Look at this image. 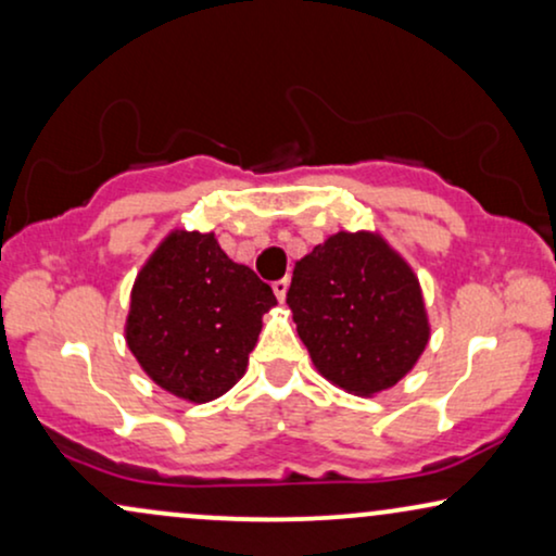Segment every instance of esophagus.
Here are the masks:
<instances>
[{"label": "esophagus", "mask_w": 556, "mask_h": 556, "mask_svg": "<svg viewBox=\"0 0 556 556\" xmlns=\"http://www.w3.org/2000/svg\"><path fill=\"white\" fill-rule=\"evenodd\" d=\"M271 290H274V294H277V300L279 302H285V298H287V290H290V279H277V282L271 285Z\"/></svg>", "instance_id": "34e87169"}]
</instances>
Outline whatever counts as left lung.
<instances>
[{"mask_svg":"<svg viewBox=\"0 0 556 556\" xmlns=\"http://www.w3.org/2000/svg\"><path fill=\"white\" fill-rule=\"evenodd\" d=\"M287 305L315 369L359 397L395 388L431 339L416 271L371 230H339L302 256Z\"/></svg>","mask_w":556,"mask_h":556,"instance_id":"1","label":"left lung"}]
</instances>
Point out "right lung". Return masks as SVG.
<instances>
[{
    "label": "right lung",
    "mask_w": 556,
    "mask_h": 556,
    "mask_svg": "<svg viewBox=\"0 0 556 556\" xmlns=\"http://www.w3.org/2000/svg\"><path fill=\"white\" fill-rule=\"evenodd\" d=\"M274 305L271 287L228 258L215 233L172 230L138 271L125 341L159 388L210 403L245 375Z\"/></svg>",
    "instance_id": "add662e5"
}]
</instances>
